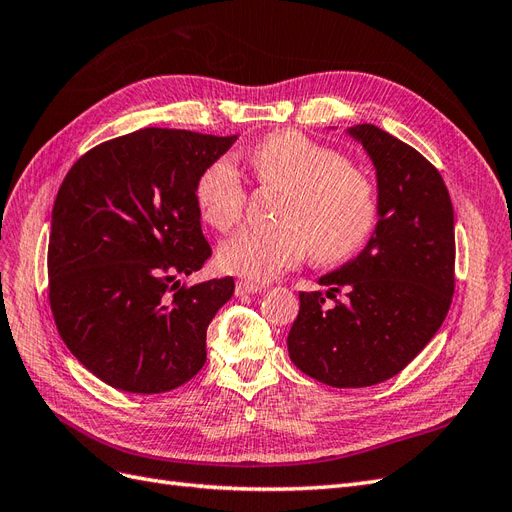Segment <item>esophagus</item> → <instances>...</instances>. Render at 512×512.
Wrapping results in <instances>:
<instances>
[{
  "label": "esophagus",
  "mask_w": 512,
  "mask_h": 512,
  "mask_svg": "<svg viewBox=\"0 0 512 512\" xmlns=\"http://www.w3.org/2000/svg\"><path fill=\"white\" fill-rule=\"evenodd\" d=\"M265 290V286H258V284H252V282H237L235 286V294L237 297H245V294H256V292H262Z\"/></svg>",
  "instance_id": "34e87169"
}]
</instances>
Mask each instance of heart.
Masks as SVG:
<instances>
[{"label": "heart", "instance_id": "obj_1", "mask_svg": "<svg viewBox=\"0 0 512 512\" xmlns=\"http://www.w3.org/2000/svg\"><path fill=\"white\" fill-rule=\"evenodd\" d=\"M252 168L262 185L288 194L282 226L245 228L222 241L218 267L247 282H269L312 252L318 265H339L359 254L380 220L378 192L342 153L301 132H275L252 151ZM245 183L230 158L200 173L194 203L215 230L235 226L245 209Z\"/></svg>", "mask_w": 512, "mask_h": 512}]
</instances>
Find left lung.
I'll list each match as a JSON object with an SVG mask.
<instances>
[{
    "mask_svg": "<svg viewBox=\"0 0 512 512\" xmlns=\"http://www.w3.org/2000/svg\"><path fill=\"white\" fill-rule=\"evenodd\" d=\"M376 168L380 220L361 254L299 292L290 361L314 380L361 389L393 378L438 333L455 290V215L446 185L421 153L371 123L346 130Z\"/></svg>",
    "mask_w": 512,
    "mask_h": 512,
    "instance_id": "1",
    "label": "left lung"
}]
</instances>
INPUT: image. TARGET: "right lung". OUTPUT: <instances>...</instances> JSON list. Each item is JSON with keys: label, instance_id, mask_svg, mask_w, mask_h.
Returning <instances> with one entry per match:
<instances>
[{"label": "right lung", "instance_id": "obj_1", "mask_svg": "<svg viewBox=\"0 0 512 512\" xmlns=\"http://www.w3.org/2000/svg\"><path fill=\"white\" fill-rule=\"evenodd\" d=\"M237 141L143 128L76 162L57 192L49 301L57 331L91 374L126 393H166L207 361V327L232 277L181 286L211 256L194 188Z\"/></svg>", "mask_w": 512, "mask_h": 512}]
</instances>
